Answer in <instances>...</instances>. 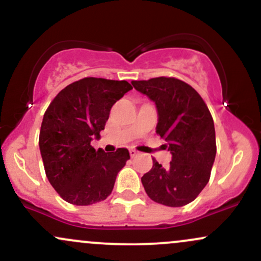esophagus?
Here are the masks:
<instances>
[{
	"label": "esophagus",
	"instance_id": "1",
	"mask_svg": "<svg viewBox=\"0 0 261 261\" xmlns=\"http://www.w3.org/2000/svg\"><path fill=\"white\" fill-rule=\"evenodd\" d=\"M128 152H130L131 157H135V155L139 154V151H136V149H135V148H130V151H128Z\"/></svg>",
	"mask_w": 261,
	"mask_h": 261
}]
</instances>
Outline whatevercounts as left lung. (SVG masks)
<instances>
[{
    "label": "left lung",
    "mask_w": 261,
    "mask_h": 261,
    "mask_svg": "<svg viewBox=\"0 0 261 261\" xmlns=\"http://www.w3.org/2000/svg\"><path fill=\"white\" fill-rule=\"evenodd\" d=\"M135 89L155 103V133L172 153L168 167L153 158V167L141 178L154 202L180 207L196 199L206 187L216 157L214 119L201 95L175 77L133 81Z\"/></svg>",
    "instance_id": "8db88e82"
}]
</instances>
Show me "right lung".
<instances>
[{"label":"right lung","instance_id":"right-lung-1","mask_svg":"<svg viewBox=\"0 0 261 261\" xmlns=\"http://www.w3.org/2000/svg\"><path fill=\"white\" fill-rule=\"evenodd\" d=\"M130 89L127 81L85 77L65 87L47 107L39 147L50 184L68 203L93 205L112 194L130 153L126 148L95 151L91 141L99 137L112 107Z\"/></svg>","mask_w":261,"mask_h":261}]
</instances>
